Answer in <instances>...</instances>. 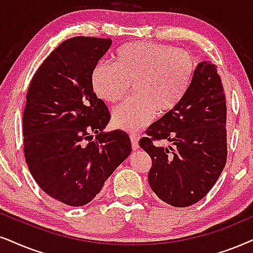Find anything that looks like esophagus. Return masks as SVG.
I'll list each match as a JSON object with an SVG mask.
<instances>
[{"label": "esophagus", "instance_id": "34e87169", "mask_svg": "<svg viewBox=\"0 0 253 253\" xmlns=\"http://www.w3.org/2000/svg\"><path fill=\"white\" fill-rule=\"evenodd\" d=\"M130 141H132L133 150H136L139 148V135L136 133L130 134Z\"/></svg>", "mask_w": 253, "mask_h": 253}]
</instances>
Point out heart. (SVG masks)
<instances>
[{"mask_svg":"<svg viewBox=\"0 0 253 253\" xmlns=\"http://www.w3.org/2000/svg\"><path fill=\"white\" fill-rule=\"evenodd\" d=\"M195 60L189 52L154 42L125 44L114 53L113 65L99 63L91 75L94 93L116 104L129 91L134 95L112 112L116 127L135 132L183 100L193 82Z\"/></svg>","mask_w":253,"mask_h":253,"instance_id":"1","label":"heart"}]
</instances>
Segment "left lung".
<instances>
[{
  "label": "left lung",
  "instance_id": "obj_1",
  "mask_svg": "<svg viewBox=\"0 0 253 253\" xmlns=\"http://www.w3.org/2000/svg\"><path fill=\"white\" fill-rule=\"evenodd\" d=\"M226 101L211 62H201L183 100L147 128L139 141L152 159L150 188L160 200L185 208L202 200L226 162ZM167 139L168 147L155 145Z\"/></svg>",
  "mask_w": 253,
  "mask_h": 253
}]
</instances>
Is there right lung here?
Listing matches in <instances>:
<instances>
[{
    "label": "right lung",
    "instance_id": "obj_1",
    "mask_svg": "<svg viewBox=\"0 0 253 253\" xmlns=\"http://www.w3.org/2000/svg\"><path fill=\"white\" fill-rule=\"evenodd\" d=\"M110 38L64 41L42 63L29 85L23 112L25 161L42 190L70 207H82L130 154L124 130L105 132L110 111L91 84Z\"/></svg>",
    "mask_w": 253,
    "mask_h": 253
}]
</instances>
